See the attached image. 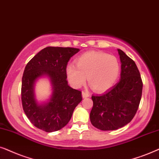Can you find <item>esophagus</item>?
I'll return each mask as SVG.
<instances>
[{
    "instance_id": "34e87169",
    "label": "esophagus",
    "mask_w": 159,
    "mask_h": 159,
    "mask_svg": "<svg viewBox=\"0 0 159 159\" xmlns=\"http://www.w3.org/2000/svg\"><path fill=\"white\" fill-rule=\"evenodd\" d=\"M82 97L83 98H86V97H89V94L86 92H82Z\"/></svg>"
}]
</instances>
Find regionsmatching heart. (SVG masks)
<instances>
[{"label": "heart", "instance_id": "1", "mask_svg": "<svg viewBox=\"0 0 159 159\" xmlns=\"http://www.w3.org/2000/svg\"><path fill=\"white\" fill-rule=\"evenodd\" d=\"M76 65H69L66 73L75 87L85 84L86 77L93 89L104 92L113 86L120 73V64L113 55L101 52H88L76 60Z\"/></svg>", "mask_w": 159, "mask_h": 159}]
</instances>
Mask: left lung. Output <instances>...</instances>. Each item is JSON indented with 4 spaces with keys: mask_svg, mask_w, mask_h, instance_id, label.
Segmentation results:
<instances>
[{
    "mask_svg": "<svg viewBox=\"0 0 159 159\" xmlns=\"http://www.w3.org/2000/svg\"><path fill=\"white\" fill-rule=\"evenodd\" d=\"M121 62L120 81L102 94L92 95L91 123L102 131L116 130L129 124L136 114L143 92V81L136 64L118 49Z\"/></svg>",
    "mask_w": 159,
    "mask_h": 159,
    "instance_id": "1",
    "label": "left lung"
}]
</instances>
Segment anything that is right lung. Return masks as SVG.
<instances>
[{"mask_svg":"<svg viewBox=\"0 0 159 159\" xmlns=\"http://www.w3.org/2000/svg\"><path fill=\"white\" fill-rule=\"evenodd\" d=\"M79 48L48 47L34 56L25 67L22 81V107L35 127L46 132L66 126L74 109L82 100L81 92L68 85L66 68L68 61ZM42 76L50 78L52 94L50 101L39 104L34 97V84Z\"/></svg>","mask_w":159,"mask_h":159,"instance_id":"add662e5","label":"right lung"}]
</instances>
